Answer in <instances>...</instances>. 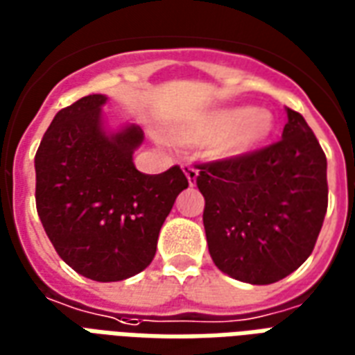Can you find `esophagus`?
<instances>
[{"label": "esophagus", "instance_id": "34e87169", "mask_svg": "<svg viewBox=\"0 0 355 355\" xmlns=\"http://www.w3.org/2000/svg\"><path fill=\"white\" fill-rule=\"evenodd\" d=\"M183 174L187 175V180H189V185H195V181H196V175H198V172H196V168L189 166V164H183Z\"/></svg>", "mask_w": 355, "mask_h": 355}]
</instances>
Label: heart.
I'll list each match as a JSON object with an SVG mask.
<instances>
[{
  "label": "heart",
  "mask_w": 355,
  "mask_h": 355,
  "mask_svg": "<svg viewBox=\"0 0 355 355\" xmlns=\"http://www.w3.org/2000/svg\"><path fill=\"white\" fill-rule=\"evenodd\" d=\"M276 128V119L268 110L250 105H229L209 111L200 121L178 132V138L193 144H209L216 159H242L257 151Z\"/></svg>",
  "instance_id": "obj_1"
}]
</instances>
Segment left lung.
Listing matches in <instances>:
<instances>
[{"label":"left lung","mask_w":355,"mask_h":355,"mask_svg":"<svg viewBox=\"0 0 355 355\" xmlns=\"http://www.w3.org/2000/svg\"><path fill=\"white\" fill-rule=\"evenodd\" d=\"M286 113L280 141L198 166L209 255L221 272L253 286L309 259L327 211L325 153L301 113Z\"/></svg>","instance_id":"1"}]
</instances>
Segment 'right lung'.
Returning a JSON list of instances; mask_svg holds the SVG:
<instances>
[{"label":"right lung","mask_w":355,"mask_h":355,"mask_svg":"<svg viewBox=\"0 0 355 355\" xmlns=\"http://www.w3.org/2000/svg\"><path fill=\"white\" fill-rule=\"evenodd\" d=\"M105 94L60 110L35 153V204L46 236L75 272L121 282L151 265L160 227L189 181L180 166L141 174L138 124L110 130Z\"/></svg>","instance_id":"obj_1"}]
</instances>
